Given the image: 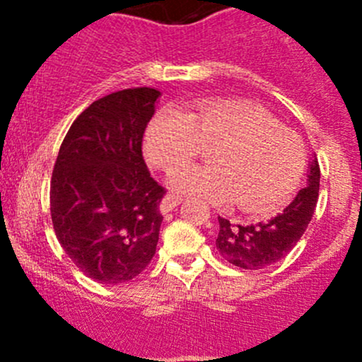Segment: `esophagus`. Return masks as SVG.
Segmentation results:
<instances>
[{"label": "esophagus", "mask_w": 362, "mask_h": 362, "mask_svg": "<svg viewBox=\"0 0 362 362\" xmlns=\"http://www.w3.org/2000/svg\"><path fill=\"white\" fill-rule=\"evenodd\" d=\"M182 202H184V199H182L180 196L166 194L163 198V202H160V211H163V214H168V211H171L173 208H177Z\"/></svg>", "instance_id": "1"}]
</instances>
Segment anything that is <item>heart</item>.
Here are the masks:
<instances>
[{"mask_svg": "<svg viewBox=\"0 0 362 362\" xmlns=\"http://www.w3.org/2000/svg\"><path fill=\"white\" fill-rule=\"evenodd\" d=\"M204 145H215L211 164L177 168L170 187L214 204L235 199V206L245 214H268L282 206L306 170L301 138L249 101L204 100L189 113L164 107L145 131V154L160 170L194 158Z\"/></svg>", "mask_w": 362, "mask_h": 362, "instance_id": "b5f03b06", "label": "heart"}]
</instances>
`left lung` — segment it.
<instances>
[{"mask_svg":"<svg viewBox=\"0 0 362 362\" xmlns=\"http://www.w3.org/2000/svg\"><path fill=\"white\" fill-rule=\"evenodd\" d=\"M320 168L313 156L308 164L306 185L284 208L282 214L266 222L242 226L218 217L215 240L218 254L242 269H262L286 257L308 228L319 199Z\"/></svg>","mask_w":362,"mask_h":362,"instance_id":"8db88e82","label":"left lung"}]
</instances>
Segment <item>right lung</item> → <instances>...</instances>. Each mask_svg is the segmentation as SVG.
<instances>
[{"label":"right lung","mask_w":362,"mask_h":362,"mask_svg":"<svg viewBox=\"0 0 362 362\" xmlns=\"http://www.w3.org/2000/svg\"><path fill=\"white\" fill-rule=\"evenodd\" d=\"M160 93L136 87L86 108L61 144L50 180V215L61 247L100 284L129 282L156 254L164 187L141 154Z\"/></svg>","instance_id":"obj_1"}]
</instances>
